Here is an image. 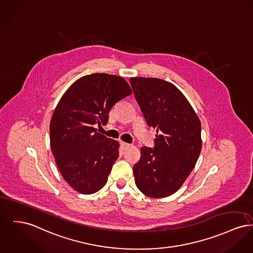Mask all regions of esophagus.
<instances>
[{"instance_id": "34e87169", "label": "esophagus", "mask_w": 253, "mask_h": 253, "mask_svg": "<svg viewBox=\"0 0 253 253\" xmlns=\"http://www.w3.org/2000/svg\"><path fill=\"white\" fill-rule=\"evenodd\" d=\"M120 144H121V147L123 150H126V149L128 148L129 146H130V144L129 143H126V142H123V141H121L120 142Z\"/></svg>"}]
</instances>
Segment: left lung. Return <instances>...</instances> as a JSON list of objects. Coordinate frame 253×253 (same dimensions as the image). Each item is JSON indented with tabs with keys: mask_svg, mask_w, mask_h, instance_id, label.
Listing matches in <instances>:
<instances>
[{
	"mask_svg": "<svg viewBox=\"0 0 253 253\" xmlns=\"http://www.w3.org/2000/svg\"><path fill=\"white\" fill-rule=\"evenodd\" d=\"M134 97L149 126L157 128L155 147L140 149L133 167L137 188L150 198L177 192L190 175L202 150L201 121L172 83L132 77Z\"/></svg>",
	"mask_w": 253,
	"mask_h": 253,
	"instance_id": "obj_1",
	"label": "left lung"
}]
</instances>
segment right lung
<instances>
[{
  "label": "right lung",
  "instance_id": "right-lung-1",
  "mask_svg": "<svg viewBox=\"0 0 253 253\" xmlns=\"http://www.w3.org/2000/svg\"><path fill=\"white\" fill-rule=\"evenodd\" d=\"M132 93L120 76L92 74L77 79L61 97L49 124L50 147L64 179L81 194L100 190L119 158V143L99 134L113 106Z\"/></svg>",
  "mask_w": 253,
  "mask_h": 253
}]
</instances>
